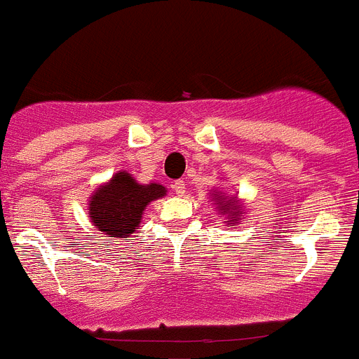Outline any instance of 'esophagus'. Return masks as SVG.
<instances>
[{"instance_id": "esophagus-1", "label": "esophagus", "mask_w": 359, "mask_h": 359, "mask_svg": "<svg viewBox=\"0 0 359 359\" xmlns=\"http://www.w3.org/2000/svg\"><path fill=\"white\" fill-rule=\"evenodd\" d=\"M172 186H173V191H175L179 196L184 195V191H186V182H184V180H175Z\"/></svg>"}]
</instances>
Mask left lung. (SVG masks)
Here are the masks:
<instances>
[{
  "label": "left lung",
  "mask_w": 359,
  "mask_h": 359,
  "mask_svg": "<svg viewBox=\"0 0 359 359\" xmlns=\"http://www.w3.org/2000/svg\"><path fill=\"white\" fill-rule=\"evenodd\" d=\"M215 200H218V205L222 208V212H224V215L225 212H229V216H232V219H229V222H234L236 216L243 215V212L240 211V208H238L236 200L234 202H231V200H227V198H219V195H216Z\"/></svg>",
  "instance_id": "obj_1"
}]
</instances>
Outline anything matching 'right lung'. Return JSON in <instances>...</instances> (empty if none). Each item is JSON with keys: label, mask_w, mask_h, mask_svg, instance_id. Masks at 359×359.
<instances>
[{"label": "right lung", "mask_w": 359, "mask_h": 359, "mask_svg": "<svg viewBox=\"0 0 359 359\" xmlns=\"http://www.w3.org/2000/svg\"><path fill=\"white\" fill-rule=\"evenodd\" d=\"M166 195L161 184H137L127 172H119L105 186L98 187L89 202V215L96 227L109 238L134 234L141 215L151 200Z\"/></svg>", "instance_id": "right-lung-1"}]
</instances>
